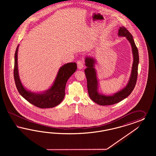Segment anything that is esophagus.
I'll list each match as a JSON object with an SVG mask.
<instances>
[{
	"instance_id": "34e87169",
	"label": "esophagus",
	"mask_w": 156,
	"mask_h": 156,
	"mask_svg": "<svg viewBox=\"0 0 156 156\" xmlns=\"http://www.w3.org/2000/svg\"><path fill=\"white\" fill-rule=\"evenodd\" d=\"M77 66H78V69L79 70H81L84 67V63L82 61H79L77 62Z\"/></svg>"
}]
</instances>
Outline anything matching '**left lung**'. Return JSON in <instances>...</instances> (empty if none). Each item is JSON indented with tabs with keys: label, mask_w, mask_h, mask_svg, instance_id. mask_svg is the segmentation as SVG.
<instances>
[{
	"label": "left lung",
	"mask_w": 156,
	"mask_h": 156,
	"mask_svg": "<svg viewBox=\"0 0 156 156\" xmlns=\"http://www.w3.org/2000/svg\"><path fill=\"white\" fill-rule=\"evenodd\" d=\"M118 37H125L130 43L132 47L133 62L129 80L126 86L122 89L112 94H104L99 91V83L97 77V70L95 68L96 59L94 57L85 58L86 76L87 78V90L90 98L99 105H111L117 104L127 98L134 89L137 80L138 66L139 63L138 51L134 41L132 35L123 26L118 29Z\"/></svg>",
	"instance_id": "1"
}]
</instances>
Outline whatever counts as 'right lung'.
Masks as SVG:
<instances>
[{"label": "right lung", "instance_id": "obj_1", "mask_svg": "<svg viewBox=\"0 0 156 156\" xmlns=\"http://www.w3.org/2000/svg\"><path fill=\"white\" fill-rule=\"evenodd\" d=\"M18 45L15 54L14 76L16 87L19 94L30 104L39 108H52L61 104L65 95L67 81L77 69L76 62H71L61 66L57 73L51 86L47 90L40 92H34L28 90L22 84L18 71Z\"/></svg>", "mask_w": 156, "mask_h": 156}]
</instances>
